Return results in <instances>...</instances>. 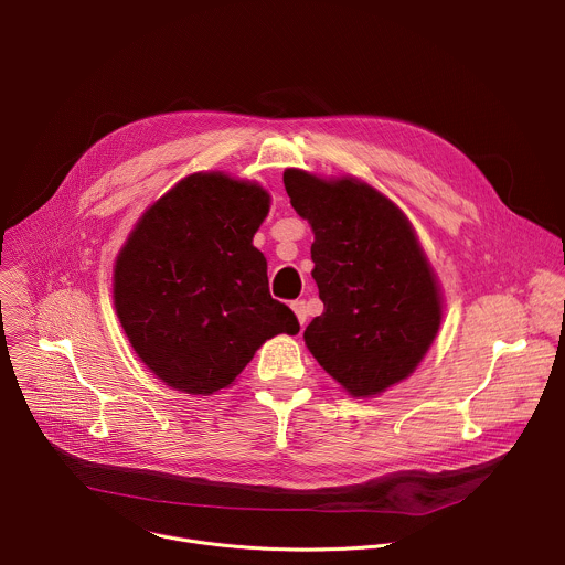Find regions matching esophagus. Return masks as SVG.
<instances>
[{"label": "esophagus", "mask_w": 565, "mask_h": 565, "mask_svg": "<svg viewBox=\"0 0 565 565\" xmlns=\"http://www.w3.org/2000/svg\"><path fill=\"white\" fill-rule=\"evenodd\" d=\"M290 306H292V310H295V315H297V321H299V324L303 327V324H306V319H308V312H306V301H292Z\"/></svg>", "instance_id": "1"}]
</instances>
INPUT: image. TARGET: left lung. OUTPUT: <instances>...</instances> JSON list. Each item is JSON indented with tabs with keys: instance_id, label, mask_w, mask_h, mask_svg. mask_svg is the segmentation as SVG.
<instances>
[{
	"instance_id": "1",
	"label": "left lung",
	"mask_w": 565,
	"mask_h": 565,
	"mask_svg": "<svg viewBox=\"0 0 565 565\" xmlns=\"http://www.w3.org/2000/svg\"><path fill=\"white\" fill-rule=\"evenodd\" d=\"M284 185L312 227V279L324 312L303 342L353 397L407 380L443 321L436 273L407 214L369 183L288 168Z\"/></svg>"
}]
</instances>
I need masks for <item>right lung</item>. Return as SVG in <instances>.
Here are the masks:
<instances>
[{
  "mask_svg": "<svg viewBox=\"0 0 565 565\" xmlns=\"http://www.w3.org/2000/svg\"><path fill=\"white\" fill-rule=\"evenodd\" d=\"M270 194L253 181L199 172L149 205L114 264V306L145 366L168 386L227 388L295 312L270 297L268 264L253 246Z\"/></svg>",
  "mask_w": 565,
  "mask_h": 565,
  "instance_id": "add662e5",
  "label": "right lung"
}]
</instances>
